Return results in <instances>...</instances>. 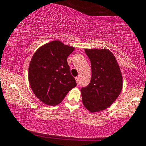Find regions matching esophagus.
Masks as SVG:
<instances>
[{
    "label": "esophagus",
    "mask_w": 146,
    "mask_h": 146,
    "mask_svg": "<svg viewBox=\"0 0 146 146\" xmlns=\"http://www.w3.org/2000/svg\"><path fill=\"white\" fill-rule=\"evenodd\" d=\"M75 80H76V82H77V84L78 85H79V81H80V80H79V78L78 77H76V78H75Z\"/></svg>",
    "instance_id": "34e87169"
}]
</instances>
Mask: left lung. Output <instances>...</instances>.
<instances>
[{
  "mask_svg": "<svg viewBox=\"0 0 146 146\" xmlns=\"http://www.w3.org/2000/svg\"><path fill=\"white\" fill-rule=\"evenodd\" d=\"M91 63L90 82L81 89L83 104L91 113L109 107L122 89V75L116 58L108 49H85Z\"/></svg>",
  "mask_w": 146,
  "mask_h": 146,
  "instance_id": "1",
  "label": "left lung"
}]
</instances>
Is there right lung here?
<instances>
[{
    "label": "right lung",
    "instance_id": "right-lung-1",
    "mask_svg": "<svg viewBox=\"0 0 146 146\" xmlns=\"http://www.w3.org/2000/svg\"><path fill=\"white\" fill-rule=\"evenodd\" d=\"M74 47L59 40L45 44L35 52L29 66L28 77L35 95L47 105L58 104L76 86L67 58Z\"/></svg>",
    "mask_w": 146,
    "mask_h": 146
}]
</instances>
